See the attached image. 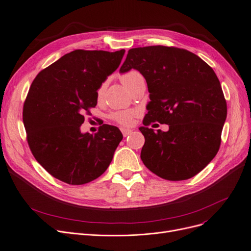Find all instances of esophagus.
Wrapping results in <instances>:
<instances>
[{
	"instance_id": "1",
	"label": "esophagus",
	"mask_w": 251,
	"mask_h": 251,
	"mask_svg": "<svg viewBox=\"0 0 251 251\" xmlns=\"http://www.w3.org/2000/svg\"><path fill=\"white\" fill-rule=\"evenodd\" d=\"M121 131H122V134H123L124 137H126V136H128L129 134L132 133V130L126 129V128H121Z\"/></svg>"
}]
</instances>
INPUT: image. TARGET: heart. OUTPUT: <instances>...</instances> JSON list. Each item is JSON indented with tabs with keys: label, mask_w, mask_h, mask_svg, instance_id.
<instances>
[{
	"label": "heart",
	"mask_w": 251,
	"mask_h": 251,
	"mask_svg": "<svg viewBox=\"0 0 251 251\" xmlns=\"http://www.w3.org/2000/svg\"><path fill=\"white\" fill-rule=\"evenodd\" d=\"M121 81L123 82V84L130 90V88L132 87L135 83L144 80L143 76L141 75V73L137 70H129L125 73H123L121 75ZM107 83L103 82L100 85V87L97 90V98L98 100H100L103 96V92H104V88ZM111 119L113 121L117 122L118 124L123 125V126H129L132 124L133 122V118H134V112L132 111H117L113 114H111Z\"/></svg>",
	"instance_id": "heart-1"
}]
</instances>
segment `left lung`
<instances>
[{
    "mask_svg": "<svg viewBox=\"0 0 251 251\" xmlns=\"http://www.w3.org/2000/svg\"><path fill=\"white\" fill-rule=\"evenodd\" d=\"M138 70L146 78L151 101L139 128L146 138L140 157L146 167L170 181L189 179L219 151L227 102L210 66L193 52L151 46L128 50L120 73ZM153 122L168 124L153 131Z\"/></svg>",
    "mask_w": 251,
    "mask_h": 251,
    "instance_id": "1",
    "label": "left lung"
}]
</instances>
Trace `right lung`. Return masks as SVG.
Returning a JSON list of instances; mask_svg holds the SVG:
<instances>
[{
    "mask_svg": "<svg viewBox=\"0 0 251 251\" xmlns=\"http://www.w3.org/2000/svg\"><path fill=\"white\" fill-rule=\"evenodd\" d=\"M125 50H75L39 72L23 105L29 149L44 169L70 185L99 178L123 139L118 127L102 124L82 133L85 112L98 103L97 90L121 63Z\"/></svg>",
    "mask_w": 251,
    "mask_h": 251,
    "instance_id": "right-lung-1",
    "label": "right lung"
}]
</instances>
